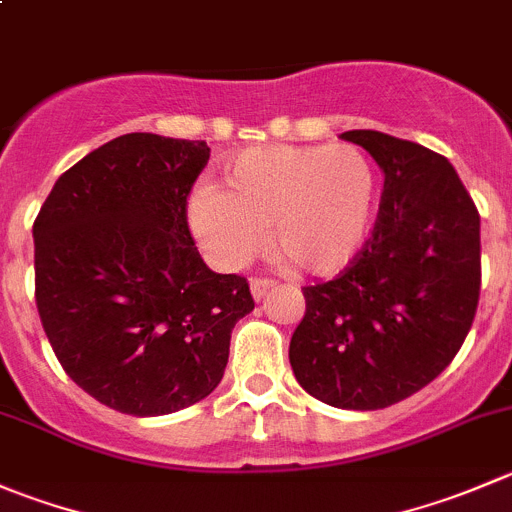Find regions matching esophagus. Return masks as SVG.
Returning a JSON list of instances; mask_svg holds the SVG:
<instances>
[{
	"mask_svg": "<svg viewBox=\"0 0 512 512\" xmlns=\"http://www.w3.org/2000/svg\"><path fill=\"white\" fill-rule=\"evenodd\" d=\"M272 287H275V282L272 280H252L250 282V290H252V297H255L257 302L262 300V297L267 295V292L272 290Z\"/></svg>",
	"mask_w": 512,
	"mask_h": 512,
	"instance_id": "obj_1",
	"label": "esophagus"
}]
</instances>
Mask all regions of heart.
Listing matches in <instances>:
<instances>
[{"mask_svg": "<svg viewBox=\"0 0 512 512\" xmlns=\"http://www.w3.org/2000/svg\"><path fill=\"white\" fill-rule=\"evenodd\" d=\"M227 190L190 197V227L222 270L242 267L267 240L280 260L315 277L352 265L370 235L380 195L375 162L347 142L265 145L237 152Z\"/></svg>", "mask_w": 512, "mask_h": 512, "instance_id": "heart-1", "label": "heart"}]
</instances>
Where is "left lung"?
Wrapping results in <instances>:
<instances>
[{
  "mask_svg": "<svg viewBox=\"0 0 512 512\" xmlns=\"http://www.w3.org/2000/svg\"><path fill=\"white\" fill-rule=\"evenodd\" d=\"M385 175L370 240L335 280L305 287L290 340L297 382L342 410H380L433 382L458 355L480 297V215L438 152L350 130Z\"/></svg>",
  "mask_w": 512,
  "mask_h": 512,
  "instance_id": "left-lung-1",
  "label": "left lung"
}]
</instances>
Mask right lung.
<instances>
[{
  "instance_id": "right-lung-1",
  "label": "right lung",
  "mask_w": 512,
  "mask_h": 512,
  "mask_svg": "<svg viewBox=\"0 0 512 512\" xmlns=\"http://www.w3.org/2000/svg\"><path fill=\"white\" fill-rule=\"evenodd\" d=\"M207 142L132 132L69 167L34 220V295L64 372L107 408L157 418L220 385L240 275L205 265L187 195Z\"/></svg>"
}]
</instances>
